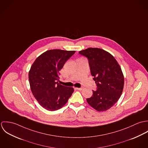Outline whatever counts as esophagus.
Masks as SVG:
<instances>
[{
  "label": "esophagus",
  "mask_w": 148,
  "mask_h": 148,
  "mask_svg": "<svg viewBox=\"0 0 148 148\" xmlns=\"http://www.w3.org/2000/svg\"><path fill=\"white\" fill-rule=\"evenodd\" d=\"M76 89L77 90H83V88H76Z\"/></svg>",
  "instance_id": "esophagus-1"
}]
</instances>
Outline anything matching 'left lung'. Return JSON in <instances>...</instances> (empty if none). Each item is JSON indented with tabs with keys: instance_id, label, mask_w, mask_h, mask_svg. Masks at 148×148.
I'll use <instances>...</instances> for the list:
<instances>
[{
	"instance_id": "obj_1",
	"label": "left lung",
	"mask_w": 148,
	"mask_h": 148,
	"mask_svg": "<svg viewBox=\"0 0 148 148\" xmlns=\"http://www.w3.org/2000/svg\"><path fill=\"white\" fill-rule=\"evenodd\" d=\"M87 58L97 90L86 99L89 105L97 111L110 109L120 99L124 84V77L120 65L109 52L98 48H89L79 51Z\"/></svg>"
}]
</instances>
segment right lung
I'll return each instance as SVG.
<instances>
[{
	"mask_svg": "<svg viewBox=\"0 0 148 148\" xmlns=\"http://www.w3.org/2000/svg\"><path fill=\"white\" fill-rule=\"evenodd\" d=\"M75 51L51 49L42 53L32 64L28 73L30 88L42 108L54 111L62 108L74 89L58 83L59 71Z\"/></svg>",
	"mask_w": 148,
	"mask_h": 148,
	"instance_id": "right-lung-1",
	"label": "right lung"
}]
</instances>
